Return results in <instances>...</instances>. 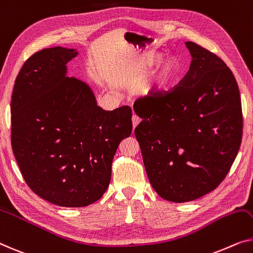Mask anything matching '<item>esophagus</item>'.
Listing matches in <instances>:
<instances>
[{
	"mask_svg": "<svg viewBox=\"0 0 253 253\" xmlns=\"http://www.w3.org/2000/svg\"><path fill=\"white\" fill-rule=\"evenodd\" d=\"M139 122H141V119H139L136 115H133V117H131V123H133L134 128L138 125Z\"/></svg>",
	"mask_w": 253,
	"mask_h": 253,
	"instance_id": "1",
	"label": "esophagus"
}]
</instances>
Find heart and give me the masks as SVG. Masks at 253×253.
<instances>
[{"label":"heart","mask_w":253,"mask_h":253,"mask_svg":"<svg viewBox=\"0 0 253 253\" xmlns=\"http://www.w3.org/2000/svg\"><path fill=\"white\" fill-rule=\"evenodd\" d=\"M163 55L150 54L143 62V69L146 70L160 61ZM179 73V63L175 58H166L157 67L150 81L145 86V93L153 99L164 97L174 87Z\"/></svg>","instance_id":"1"}]
</instances>
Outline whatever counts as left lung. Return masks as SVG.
<instances>
[{
    "label": "left lung",
    "mask_w": 253,
    "mask_h": 253,
    "mask_svg": "<svg viewBox=\"0 0 253 253\" xmlns=\"http://www.w3.org/2000/svg\"><path fill=\"white\" fill-rule=\"evenodd\" d=\"M192 61L179 85L164 97L138 99L135 136L151 185L167 201H193L223 182L243 131L235 77L223 60L185 42Z\"/></svg>",
    "instance_id": "8db88e82"
}]
</instances>
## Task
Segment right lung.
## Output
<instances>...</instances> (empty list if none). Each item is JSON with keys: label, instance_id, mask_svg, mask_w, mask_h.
<instances>
[{"label": "right lung", "instance_id": "obj_1", "mask_svg": "<svg viewBox=\"0 0 253 253\" xmlns=\"http://www.w3.org/2000/svg\"><path fill=\"white\" fill-rule=\"evenodd\" d=\"M77 54L61 46L36 52L11 99V143L24 179L39 197L69 208L102 198L116 151L133 129L128 105L103 110L88 84L67 77Z\"/></svg>", "mask_w": 253, "mask_h": 253}]
</instances>
